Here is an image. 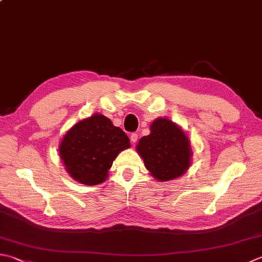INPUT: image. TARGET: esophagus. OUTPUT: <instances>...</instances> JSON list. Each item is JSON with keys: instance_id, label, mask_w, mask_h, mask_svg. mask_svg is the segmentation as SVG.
<instances>
[{"instance_id": "obj_1", "label": "esophagus", "mask_w": 262, "mask_h": 262, "mask_svg": "<svg viewBox=\"0 0 262 262\" xmlns=\"http://www.w3.org/2000/svg\"><path fill=\"white\" fill-rule=\"evenodd\" d=\"M130 141L133 142V143H136L137 142V140H138V135L136 134V133H133V134H130Z\"/></svg>"}]
</instances>
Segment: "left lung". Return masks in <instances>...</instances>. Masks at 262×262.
<instances>
[{"label": "left lung", "instance_id": "1", "mask_svg": "<svg viewBox=\"0 0 262 262\" xmlns=\"http://www.w3.org/2000/svg\"><path fill=\"white\" fill-rule=\"evenodd\" d=\"M150 132L136 146L145 168L160 182L184 175L192 158L191 142L184 130L167 118H158L151 124Z\"/></svg>", "mask_w": 262, "mask_h": 262}]
</instances>
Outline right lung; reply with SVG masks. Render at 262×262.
<instances>
[{"label": "right lung", "instance_id": "obj_1", "mask_svg": "<svg viewBox=\"0 0 262 262\" xmlns=\"http://www.w3.org/2000/svg\"><path fill=\"white\" fill-rule=\"evenodd\" d=\"M130 146L129 138L103 115L77 122L59 145L67 172L76 182L92 186L103 183L117 156Z\"/></svg>", "mask_w": 262, "mask_h": 262}]
</instances>
